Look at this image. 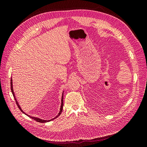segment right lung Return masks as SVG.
Listing matches in <instances>:
<instances>
[{"label": "right lung", "mask_w": 147, "mask_h": 147, "mask_svg": "<svg viewBox=\"0 0 147 147\" xmlns=\"http://www.w3.org/2000/svg\"><path fill=\"white\" fill-rule=\"evenodd\" d=\"M10 84H11V92H12V94H13V97H14V98H15V101H16V105H17V106L18 107V108L20 109V110L22 112H23V113H24V114H26L23 110H22V109H21V107H20V106L19 105V104H18V102H17V100H16V97H15V94H14V92H13V84H12V79H11V82H10ZM63 97H62V100H61V109H60V112H59V113H58V115H57V116L55 117V118H54L53 119H50V120H43V119H40V118H35V117H30V116H29V115H27V114H26V115H27V116H28L29 117H30V118H31L32 119H34V120H35V121H37V122H39V123H46V122H48V121H51V120H53V119H55V118H56L57 117H58L59 115L61 114V113H62V111H63Z\"/></svg>", "instance_id": "right-lung-1"}]
</instances>
